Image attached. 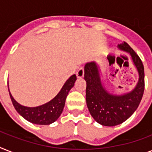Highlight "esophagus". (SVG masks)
<instances>
[{
	"mask_svg": "<svg viewBox=\"0 0 152 152\" xmlns=\"http://www.w3.org/2000/svg\"><path fill=\"white\" fill-rule=\"evenodd\" d=\"M83 76H84V71H83V68H80L78 70V72H76V76H77V78L81 79L83 78Z\"/></svg>",
	"mask_w": 152,
	"mask_h": 152,
	"instance_id": "1",
	"label": "esophagus"
}]
</instances>
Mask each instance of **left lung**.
I'll return each instance as SVG.
<instances>
[{"label":"left lung","mask_w":152,"mask_h":152,"mask_svg":"<svg viewBox=\"0 0 152 152\" xmlns=\"http://www.w3.org/2000/svg\"><path fill=\"white\" fill-rule=\"evenodd\" d=\"M118 47L120 50L129 53L139 75L137 85L129 92L123 95L110 93L102 83L99 65L91 61L84 66L87 106L95 121L104 126L120 125L129 118L139 106L144 95V69L141 60L125 42Z\"/></svg>","instance_id":"1"}]
</instances>
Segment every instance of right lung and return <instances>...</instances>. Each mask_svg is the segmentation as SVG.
<instances>
[{"label": "right lung", "instance_id": "1", "mask_svg": "<svg viewBox=\"0 0 152 152\" xmlns=\"http://www.w3.org/2000/svg\"><path fill=\"white\" fill-rule=\"evenodd\" d=\"M76 80V76L74 74L68 79L59 93L53 99L43 105L35 107L22 106L14 99L10 93L9 88L8 91L15 110L24 119L36 125H50L56 121L61 114L62 111L64 110L67 95L69 94V91L74 87Z\"/></svg>", "mask_w": 152, "mask_h": 152}]
</instances>
